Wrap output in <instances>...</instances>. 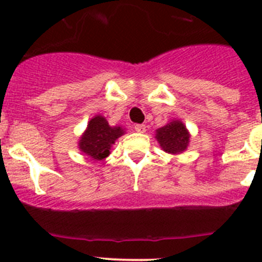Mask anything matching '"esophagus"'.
<instances>
[{
	"mask_svg": "<svg viewBox=\"0 0 262 262\" xmlns=\"http://www.w3.org/2000/svg\"><path fill=\"white\" fill-rule=\"evenodd\" d=\"M134 129H136V132H138V133H144V132H146V125H143V124H137V125L134 126Z\"/></svg>",
	"mask_w": 262,
	"mask_h": 262,
	"instance_id": "34e87169",
	"label": "esophagus"
}]
</instances>
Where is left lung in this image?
I'll return each instance as SVG.
<instances>
[{
  "label": "left lung",
  "mask_w": 262,
  "mask_h": 262,
  "mask_svg": "<svg viewBox=\"0 0 262 262\" xmlns=\"http://www.w3.org/2000/svg\"><path fill=\"white\" fill-rule=\"evenodd\" d=\"M155 138L157 139L160 147L166 153L180 155L189 147L191 136H190L186 125L180 119H172L162 128H158L156 130Z\"/></svg>",
  "instance_id": "8db88e82"
}]
</instances>
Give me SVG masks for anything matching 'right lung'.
Wrapping results in <instances>:
<instances>
[{
  "mask_svg": "<svg viewBox=\"0 0 262 262\" xmlns=\"http://www.w3.org/2000/svg\"><path fill=\"white\" fill-rule=\"evenodd\" d=\"M124 134L125 128L109 125L105 116L97 114L89 121L86 130L78 139V149L92 160L101 161L110 155L113 144Z\"/></svg>",
  "mask_w": 262,
  "mask_h": 262,
  "instance_id": "1",
  "label": "right lung"
}]
</instances>
